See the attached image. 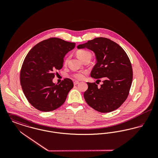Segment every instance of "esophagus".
<instances>
[{
  "label": "esophagus",
  "instance_id": "34e87169",
  "mask_svg": "<svg viewBox=\"0 0 158 158\" xmlns=\"http://www.w3.org/2000/svg\"><path fill=\"white\" fill-rule=\"evenodd\" d=\"M79 81H75V82H74V83H74V85H77V84H79Z\"/></svg>",
  "mask_w": 158,
  "mask_h": 158
}]
</instances>
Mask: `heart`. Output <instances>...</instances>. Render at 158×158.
<instances>
[{
	"label": "heart",
	"instance_id": "heart-1",
	"mask_svg": "<svg viewBox=\"0 0 158 158\" xmlns=\"http://www.w3.org/2000/svg\"><path fill=\"white\" fill-rule=\"evenodd\" d=\"M76 55H77V57L81 60L82 61L85 57H86L87 56L91 55L90 54V52H89L88 51H86V50H79L77 53H76ZM67 61L68 60H65V63H67ZM73 77H75L76 79H78V80H81L83 79L85 77V73L84 72H78V73H76L73 75Z\"/></svg>",
	"mask_w": 158,
	"mask_h": 158
}]
</instances>
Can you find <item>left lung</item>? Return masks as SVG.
<instances>
[{
  "mask_svg": "<svg viewBox=\"0 0 158 158\" xmlns=\"http://www.w3.org/2000/svg\"><path fill=\"white\" fill-rule=\"evenodd\" d=\"M95 53L97 63L90 73L95 79H102L100 87L87 82L84 93L87 104L101 113H110L118 108L127 98L133 80L131 62L123 48L106 38L98 37L77 47Z\"/></svg>",
  "mask_w": 158,
  "mask_h": 158,
  "instance_id": "8db88e82",
  "label": "left lung"
}]
</instances>
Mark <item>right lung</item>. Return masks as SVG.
<instances>
[{"label":"right lung","mask_w":158,"mask_h":158,"mask_svg":"<svg viewBox=\"0 0 158 158\" xmlns=\"http://www.w3.org/2000/svg\"><path fill=\"white\" fill-rule=\"evenodd\" d=\"M75 43L58 38L45 40L31 48L23 62L20 82L23 94L34 107L44 112L63 105L73 83L66 78L60 84L53 82L56 70L63 68L64 57Z\"/></svg>","instance_id":"right-lung-1"}]
</instances>
